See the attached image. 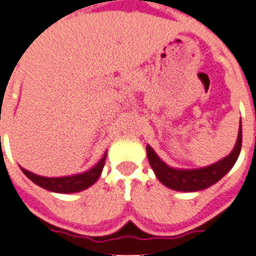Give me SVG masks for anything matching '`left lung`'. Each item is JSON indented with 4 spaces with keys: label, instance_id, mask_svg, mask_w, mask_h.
Here are the masks:
<instances>
[{
    "label": "left lung",
    "instance_id": "obj_1",
    "mask_svg": "<svg viewBox=\"0 0 256 256\" xmlns=\"http://www.w3.org/2000/svg\"><path fill=\"white\" fill-rule=\"evenodd\" d=\"M240 148H242V128H239L238 140H236L232 152L227 156H224L223 160H218L207 168H192V170L172 168L164 164L148 144L146 146V152H148V164L160 183H164V186L171 190L188 192V191L204 190L218 182L219 179H222L235 164Z\"/></svg>",
    "mask_w": 256,
    "mask_h": 256
}]
</instances>
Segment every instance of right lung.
<instances>
[{
    "label": "right lung",
    "instance_id": "1",
    "mask_svg": "<svg viewBox=\"0 0 256 256\" xmlns=\"http://www.w3.org/2000/svg\"><path fill=\"white\" fill-rule=\"evenodd\" d=\"M104 160H106V152L102 156V160L98 164L92 168L90 170L77 175H69V176H61V178H48V176H41V175L34 174L30 171L22 168V172L28 178L34 182L37 186L46 188V190L53 191V192H61V194H72V192H78L92 186L100 176V172L104 170Z\"/></svg>",
    "mask_w": 256,
    "mask_h": 256
}]
</instances>
